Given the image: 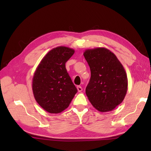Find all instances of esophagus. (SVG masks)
Listing matches in <instances>:
<instances>
[{
    "instance_id": "1",
    "label": "esophagus",
    "mask_w": 151,
    "mask_h": 151,
    "mask_svg": "<svg viewBox=\"0 0 151 151\" xmlns=\"http://www.w3.org/2000/svg\"><path fill=\"white\" fill-rule=\"evenodd\" d=\"M76 88H77V90L78 92H81L82 91V88L81 86H78L77 87H76Z\"/></svg>"
}]
</instances>
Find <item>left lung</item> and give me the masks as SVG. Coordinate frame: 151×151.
<instances>
[{"label":"left lung","mask_w":151,"mask_h":151,"mask_svg":"<svg viewBox=\"0 0 151 151\" xmlns=\"http://www.w3.org/2000/svg\"><path fill=\"white\" fill-rule=\"evenodd\" d=\"M91 70V78L86 89L89 101L101 112L112 111L125 97L128 78L117 56L104 47L86 49L84 52Z\"/></svg>","instance_id":"left-lung-1"}]
</instances>
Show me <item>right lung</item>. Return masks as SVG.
<instances>
[{
  "instance_id": "obj_1",
  "label": "right lung",
  "mask_w": 151,
  "mask_h": 151,
  "mask_svg": "<svg viewBox=\"0 0 151 151\" xmlns=\"http://www.w3.org/2000/svg\"><path fill=\"white\" fill-rule=\"evenodd\" d=\"M75 50L60 46L50 50L36 68L32 78L34 98L50 114H58L69 106L77 92L65 68Z\"/></svg>"
}]
</instances>
